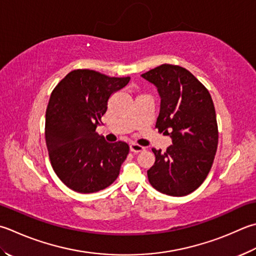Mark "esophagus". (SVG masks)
<instances>
[{"instance_id": "esophagus-1", "label": "esophagus", "mask_w": 256, "mask_h": 256, "mask_svg": "<svg viewBox=\"0 0 256 256\" xmlns=\"http://www.w3.org/2000/svg\"><path fill=\"white\" fill-rule=\"evenodd\" d=\"M129 149H130V152H134V154H138V152L144 150V148L142 146H140V144H130Z\"/></svg>"}]
</instances>
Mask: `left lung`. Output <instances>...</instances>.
Instances as JSON below:
<instances>
[{"label": "left lung", "instance_id": "1", "mask_svg": "<svg viewBox=\"0 0 256 256\" xmlns=\"http://www.w3.org/2000/svg\"><path fill=\"white\" fill-rule=\"evenodd\" d=\"M142 76L157 88L160 110L156 128L172 138L147 170L152 186L162 194L185 196L197 190L213 165L218 130L213 100L205 86L180 66L162 64Z\"/></svg>", "mask_w": 256, "mask_h": 256}]
</instances>
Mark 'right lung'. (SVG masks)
I'll return each instance as SVG.
<instances>
[{
    "instance_id": "right-lung-1",
    "label": "right lung",
    "mask_w": 256,
    "mask_h": 256,
    "mask_svg": "<svg viewBox=\"0 0 256 256\" xmlns=\"http://www.w3.org/2000/svg\"><path fill=\"white\" fill-rule=\"evenodd\" d=\"M129 80L79 69L66 74L52 91L46 114V142L53 170L70 190L94 192L117 180L129 146L107 142L96 128L102 124L109 98Z\"/></svg>"
}]
</instances>
